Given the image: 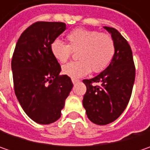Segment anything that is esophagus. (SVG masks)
<instances>
[{
  "label": "esophagus",
  "mask_w": 150,
  "mask_h": 150,
  "mask_svg": "<svg viewBox=\"0 0 150 150\" xmlns=\"http://www.w3.org/2000/svg\"><path fill=\"white\" fill-rule=\"evenodd\" d=\"M72 82L73 84H76L77 83H78V82H79V80H78V79H73V78H72Z\"/></svg>",
  "instance_id": "obj_1"
}]
</instances>
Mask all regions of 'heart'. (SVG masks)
<instances>
[{
	"label": "heart",
	"mask_w": 150,
	"mask_h": 150,
	"mask_svg": "<svg viewBox=\"0 0 150 150\" xmlns=\"http://www.w3.org/2000/svg\"><path fill=\"white\" fill-rule=\"evenodd\" d=\"M67 40L68 44L56 39L50 49L52 56L62 63L69 59L72 52H79V61L71 62L62 67V73L73 79L86 76L91 70L102 72L113 57L114 42L108 34L78 28L67 35Z\"/></svg>",
	"instance_id": "obj_1"
}]
</instances>
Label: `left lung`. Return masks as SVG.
<instances>
[{
  "instance_id": "left-lung-1",
  "label": "left lung",
  "mask_w": 150,
  "mask_h": 150,
  "mask_svg": "<svg viewBox=\"0 0 150 150\" xmlns=\"http://www.w3.org/2000/svg\"><path fill=\"white\" fill-rule=\"evenodd\" d=\"M103 28L113 40V57L98 76L83 81L87 87L83 105L88 119L98 125L110 124L122 114L129 103L135 78L129 44L116 29L108 26Z\"/></svg>"
}]
</instances>
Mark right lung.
Segmentation results:
<instances>
[{
	"mask_svg": "<svg viewBox=\"0 0 150 150\" xmlns=\"http://www.w3.org/2000/svg\"><path fill=\"white\" fill-rule=\"evenodd\" d=\"M66 30L63 22L38 21L18 39L11 60L14 89L24 112L40 124L61 117L73 84L60 76V64L51 52V44Z\"/></svg>",
	"mask_w": 150,
	"mask_h": 150,
	"instance_id": "right-lung-1",
	"label": "right lung"
}]
</instances>
